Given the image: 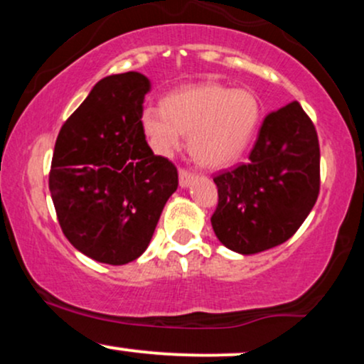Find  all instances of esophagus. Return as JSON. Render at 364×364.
<instances>
[{"mask_svg": "<svg viewBox=\"0 0 364 364\" xmlns=\"http://www.w3.org/2000/svg\"><path fill=\"white\" fill-rule=\"evenodd\" d=\"M195 179V173L186 169H179V186L181 188H188L191 185V181Z\"/></svg>", "mask_w": 364, "mask_h": 364, "instance_id": "obj_1", "label": "esophagus"}]
</instances>
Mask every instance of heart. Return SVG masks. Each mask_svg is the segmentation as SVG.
Returning a JSON list of instances; mask_svg holds the SVG:
<instances>
[{
  "mask_svg": "<svg viewBox=\"0 0 364 364\" xmlns=\"http://www.w3.org/2000/svg\"><path fill=\"white\" fill-rule=\"evenodd\" d=\"M260 102L253 92L207 82L173 92L162 107L145 106L140 127L161 156L181 149L190 135V152L198 164L220 169L240 159L260 123Z\"/></svg>",
  "mask_w": 364,
  "mask_h": 364,
  "instance_id": "1",
  "label": "heart"
}]
</instances>
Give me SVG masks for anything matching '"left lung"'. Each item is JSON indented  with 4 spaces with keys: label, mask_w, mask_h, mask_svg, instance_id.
<instances>
[{
    "label": "left lung",
    "mask_w": 364,
    "mask_h": 364,
    "mask_svg": "<svg viewBox=\"0 0 364 364\" xmlns=\"http://www.w3.org/2000/svg\"><path fill=\"white\" fill-rule=\"evenodd\" d=\"M217 240L241 255L282 245L299 229L320 191L316 129L298 102L263 119L246 164L214 178Z\"/></svg>",
    "instance_id": "8db88e82"
}]
</instances>
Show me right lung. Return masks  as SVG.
I'll return each instance as SVG.
<instances>
[{"instance_id": "right-lung-1", "label": "right lung", "mask_w": 364, "mask_h": 364, "mask_svg": "<svg viewBox=\"0 0 364 364\" xmlns=\"http://www.w3.org/2000/svg\"><path fill=\"white\" fill-rule=\"evenodd\" d=\"M150 80L139 72L94 85L60 129L49 190L63 235L95 262L124 265L147 250L178 171L140 127Z\"/></svg>"}]
</instances>
